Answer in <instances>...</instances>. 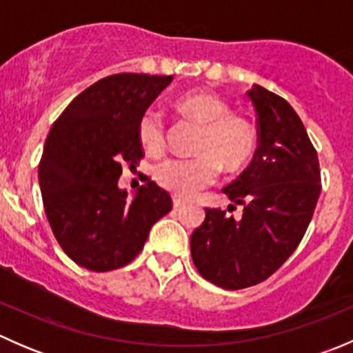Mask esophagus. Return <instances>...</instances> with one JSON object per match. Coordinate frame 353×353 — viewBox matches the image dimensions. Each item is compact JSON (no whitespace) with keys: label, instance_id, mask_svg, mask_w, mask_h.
<instances>
[{"label":"esophagus","instance_id":"34e87169","mask_svg":"<svg viewBox=\"0 0 353 353\" xmlns=\"http://www.w3.org/2000/svg\"><path fill=\"white\" fill-rule=\"evenodd\" d=\"M172 205H174V208H181V206L184 205V199L174 196V198H172Z\"/></svg>","mask_w":353,"mask_h":353}]
</instances>
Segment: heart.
Returning <instances> with one entry per match:
<instances>
[{"mask_svg":"<svg viewBox=\"0 0 353 353\" xmlns=\"http://www.w3.org/2000/svg\"><path fill=\"white\" fill-rule=\"evenodd\" d=\"M181 116L201 126L193 159H169L155 167V179L163 190L191 198L216 181L220 167L229 172L243 169L252 159L258 134L251 121L230 112L229 104L210 92H190L176 102ZM138 138L150 154L165 148V126L159 112L145 110L138 121Z\"/></svg>","mask_w":353,"mask_h":353,"instance_id":"heart-1","label":"heart"}]
</instances>
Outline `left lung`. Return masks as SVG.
<instances>
[{"mask_svg": "<svg viewBox=\"0 0 353 353\" xmlns=\"http://www.w3.org/2000/svg\"><path fill=\"white\" fill-rule=\"evenodd\" d=\"M248 97L258 116V148L248 169L222 190L243 206V216L206 208L205 222L191 236L199 275L227 290L256 285L287 261L321 193L318 154L297 112L259 85Z\"/></svg>", "mask_w": 353, "mask_h": 353, "instance_id": "left-lung-1", "label": "left lung"}]
</instances>
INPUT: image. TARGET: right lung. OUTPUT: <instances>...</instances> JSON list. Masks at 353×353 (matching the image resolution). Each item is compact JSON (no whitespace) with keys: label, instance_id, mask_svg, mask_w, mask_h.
I'll return each mask as SVG.
<instances>
[{"label":"right lung","instance_id":"obj_1","mask_svg":"<svg viewBox=\"0 0 353 353\" xmlns=\"http://www.w3.org/2000/svg\"><path fill=\"white\" fill-rule=\"evenodd\" d=\"M172 77L110 74L85 88L52 124L39 186L52 234L77 265L110 272L143 249L152 225L172 210L154 181L128 198L121 163L143 157L138 121Z\"/></svg>","mask_w":353,"mask_h":353}]
</instances>
